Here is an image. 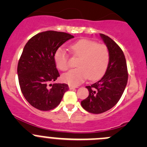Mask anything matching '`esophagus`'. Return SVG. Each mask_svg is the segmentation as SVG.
<instances>
[{
    "instance_id": "1",
    "label": "esophagus",
    "mask_w": 147,
    "mask_h": 147,
    "mask_svg": "<svg viewBox=\"0 0 147 147\" xmlns=\"http://www.w3.org/2000/svg\"><path fill=\"white\" fill-rule=\"evenodd\" d=\"M75 88H77V87H75V86L70 85V84H69V90H73V89H75Z\"/></svg>"
}]
</instances>
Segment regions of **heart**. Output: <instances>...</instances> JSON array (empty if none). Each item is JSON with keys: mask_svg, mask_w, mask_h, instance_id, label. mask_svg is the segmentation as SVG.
<instances>
[{"mask_svg": "<svg viewBox=\"0 0 147 147\" xmlns=\"http://www.w3.org/2000/svg\"><path fill=\"white\" fill-rule=\"evenodd\" d=\"M75 55L80 57L77 63L78 67L72 69L62 76V80L72 86H77L87 78L93 80L100 78L107 68L109 60V50L104 44L82 39L70 45ZM56 66L60 70L67 69L68 55L63 47H59L54 55Z\"/></svg>", "mask_w": 147, "mask_h": 147, "instance_id": "obj_1", "label": "heart"}]
</instances>
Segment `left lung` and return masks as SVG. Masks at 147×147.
Here are the masks:
<instances>
[{
  "label": "left lung",
  "instance_id": "left-lung-1",
  "mask_svg": "<svg viewBox=\"0 0 147 147\" xmlns=\"http://www.w3.org/2000/svg\"><path fill=\"white\" fill-rule=\"evenodd\" d=\"M109 50V60L106 72L101 79L86 86L89 96L81 102L86 111L100 114L113 107L121 98L128 80L127 62L119 46L107 35L100 34Z\"/></svg>",
  "mask_w": 147,
  "mask_h": 147
}]
</instances>
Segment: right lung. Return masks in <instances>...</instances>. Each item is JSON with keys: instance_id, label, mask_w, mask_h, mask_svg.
<instances>
[{"instance_id": "obj_1", "label": "right lung", "mask_w": 147, "mask_h": 147, "mask_svg": "<svg viewBox=\"0 0 147 147\" xmlns=\"http://www.w3.org/2000/svg\"><path fill=\"white\" fill-rule=\"evenodd\" d=\"M73 35L48 30L31 38L23 48L18 65L20 90L30 105L42 111L55 108L69 90L67 84L54 83L60 77L54 55Z\"/></svg>"}]
</instances>
